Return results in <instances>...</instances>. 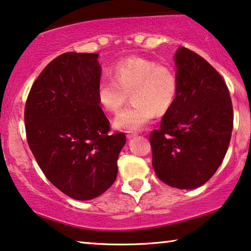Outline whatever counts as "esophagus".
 <instances>
[{"mask_svg":"<svg viewBox=\"0 0 251 251\" xmlns=\"http://www.w3.org/2000/svg\"><path fill=\"white\" fill-rule=\"evenodd\" d=\"M127 139H133V137H136L137 136V133L135 132H128L127 133Z\"/></svg>","mask_w":251,"mask_h":251,"instance_id":"1","label":"esophagus"}]
</instances>
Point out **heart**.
<instances>
[{
	"mask_svg": "<svg viewBox=\"0 0 251 251\" xmlns=\"http://www.w3.org/2000/svg\"><path fill=\"white\" fill-rule=\"evenodd\" d=\"M112 80H101L97 87L98 103L109 114H117L128 94L133 104L116 116L114 127L139 130L156 114L162 116L174 107L178 97L177 74L171 66L144 56L130 55L110 67Z\"/></svg>",
	"mask_w": 251,
	"mask_h": 251,
	"instance_id": "b5f03b06",
	"label": "heart"
}]
</instances>
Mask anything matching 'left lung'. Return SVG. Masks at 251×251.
Here are the masks:
<instances>
[{"label":"left lung","instance_id":"1","mask_svg":"<svg viewBox=\"0 0 251 251\" xmlns=\"http://www.w3.org/2000/svg\"><path fill=\"white\" fill-rule=\"evenodd\" d=\"M179 82L174 107L150 133L158 178L177 189H196L215 174L230 144L233 108L224 79L202 56L178 48Z\"/></svg>","mask_w":251,"mask_h":251}]
</instances>
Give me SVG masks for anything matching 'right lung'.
Returning <instances> with one entry per match:
<instances>
[{
    "label": "right lung",
    "mask_w": 251,
    "mask_h": 251,
    "mask_svg": "<svg viewBox=\"0 0 251 251\" xmlns=\"http://www.w3.org/2000/svg\"><path fill=\"white\" fill-rule=\"evenodd\" d=\"M97 53L67 52L49 63L25 105L27 142L56 189L76 200L107 191L117 177L124 133L108 134L97 99L101 66Z\"/></svg>",
    "instance_id": "obj_1"
}]
</instances>
